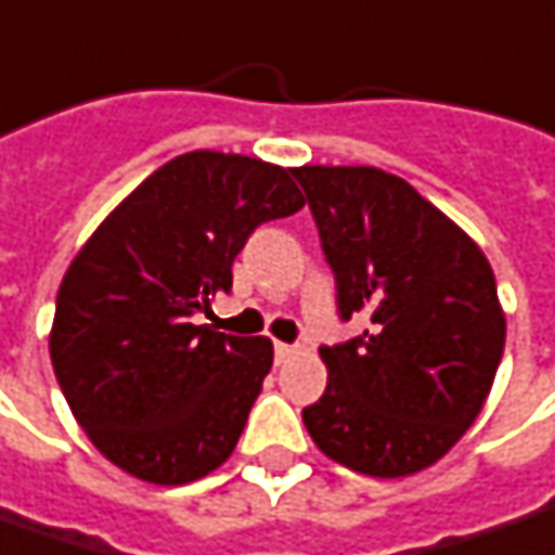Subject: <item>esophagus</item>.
<instances>
[{
    "instance_id": "1",
    "label": "esophagus",
    "mask_w": 555,
    "mask_h": 555,
    "mask_svg": "<svg viewBox=\"0 0 555 555\" xmlns=\"http://www.w3.org/2000/svg\"><path fill=\"white\" fill-rule=\"evenodd\" d=\"M297 347H292V344H282V340H276V362H285L288 356H295Z\"/></svg>"
}]
</instances>
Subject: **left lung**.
I'll return each mask as SVG.
<instances>
[{"mask_svg": "<svg viewBox=\"0 0 555 555\" xmlns=\"http://www.w3.org/2000/svg\"><path fill=\"white\" fill-rule=\"evenodd\" d=\"M337 282L340 319L369 328L322 347L304 424L322 454L374 479L433 467L473 427L504 356L506 319L482 248L411 183L372 165L292 168Z\"/></svg>", "mask_w": 555, "mask_h": 555, "instance_id": "8db88e82", "label": "left lung"}]
</instances>
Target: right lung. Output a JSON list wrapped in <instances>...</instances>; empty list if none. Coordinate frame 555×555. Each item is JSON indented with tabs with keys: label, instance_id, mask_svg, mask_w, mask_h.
Returning a JSON list of instances; mask_svg holds the SVG:
<instances>
[{
	"label": "right lung",
	"instance_id": "obj_1",
	"mask_svg": "<svg viewBox=\"0 0 555 555\" xmlns=\"http://www.w3.org/2000/svg\"><path fill=\"white\" fill-rule=\"evenodd\" d=\"M300 208L288 168L193 150L156 168L88 236L61 282L49 353L73 417L109 464L186 486L233 454L273 344L193 315L230 292L255 227Z\"/></svg>",
	"mask_w": 555,
	"mask_h": 555
}]
</instances>
